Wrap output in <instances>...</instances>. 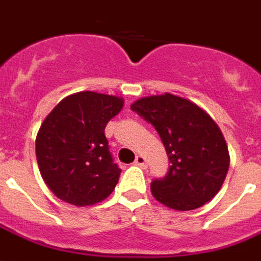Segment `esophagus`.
<instances>
[{
  "label": "esophagus",
  "instance_id": "esophagus-1",
  "mask_svg": "<svg viewBox=\"0 0 261 261\" xmlns=\"http://www.w3.org/2000/svg\"><path fill=\"white\" fill-rule=\"evenodd\" d=\"M135 165L140 166V168H146L147 166L146 158H144L143 155H138L136 156V160H135Z\"/></svg>",
  "mask_w": 261,
  "mask_h": 261
}]
</instances>
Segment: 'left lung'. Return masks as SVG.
Instances as JSON below:
<instances>
[{
	"instance_id": "left-lung-1",
	"label": "left lung",
	"mask_w": 261,
	"mask_h": 261,
	"mask_svg": "<svg viewBox=\"0 0 261 261\" xmlns=\"http://www.w3.org/2000/svg\"><path fill=\"white\" fill-rule=\"evenodd\" d=\"M130 109L155 128L169 158L165 177L151 183L156 201L176 211H193L211 201L230 166L217 123L195 103L170 93L139 99Z\"/></svg>"
}]
</instances>
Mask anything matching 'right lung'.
I'll use <instances>...</instances> for the list:
<instances>
[{
	"instance_id": "add662e5",
	"label": "right lung",
	"mask_w": 261,
	"mask_h": 261,
	"mask_svg": "<svg viewBox=\"0 0 261 261\" xmlns=\"http://www.w3.org/2000/svg\"><path fill=\"white\" fill-rule=\"evenodd\" d=\"M122 106L117 96L78 92L44 119L35 154L42 179L59 199L89 206L114 191L121 169L110 152L105 129Z\"/></svg>"
}]
</instances>
